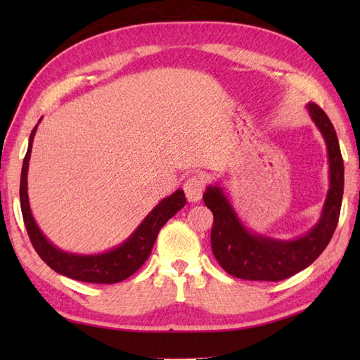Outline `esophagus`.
Segmentation results:
<instances>
[{"label": "esophagus", "mask_w": 360, "mask_h": 360, "mask_svg": "<svg viewBox=\"0 0 360 360\" xmlns=\"http://www.w3.org/2000/svg\"><path fill=\"white\" fill-rule=\"evenodd\" d=\"M205 187V179L200 174L190 176V178L184 182V193L190 202L200 201L204 193Z\"/></svg>", "instance_id": "1"}]
</instances>
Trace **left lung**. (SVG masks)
I'll list each match as a JSON object with an SVG mask.
<instances>
[{"label":"left lung","mask_w":360,"mask_h":360,"mask_svg":"<svg viewBox=\"0 0 360 360\" xmlns=\"http://www.w3.org/2000/svg\"><path fill=\"white\" fill-rule=\"evenodd\" d=\"M307 110L323 136L330 164V188L322 215L307 233L292 240H277L252 232L240 219L223 188L218 184L205 188L202 200L213 213V255L219 266L236 278L280 281L292 277L316 262L338 227L343 196V159L338 134L320 106L308 103Z\"/></svg>","instance_id":"left-lung-1"}]
</instances>
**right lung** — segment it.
<instances>
[{
  "label": "right lung",
  "mask_w": 360,
  "mask_h": 360,
  "mask_svg": "<svg viewBox=\"0 0 360 360\" xmlns=\"http://www.w3.org/2000/svg\"><path fill=\"white\" fill-rule=\"evenodd\" d=\"M40 120H38V124H40ZM38 124L29 136V147L25 160H22L20 181V202L22 219H25L27 235L34 249L37 250V254L40 255V258L51 267V269L62 275H66V277H70L72 280L112 285V283H119L122 280L131 277V275L145 263V259L150 257L153 244H155L156 236L160 229H162V226L186 205L187 200L184 190L178 188L170 196L164 198V200L143 218V221L137 226L136 231L116 248L102 252V254L89 255L72 254V252H65L62 249H58L43 235L40 227L35 223L29 205L27 170L30 151H32V142Z\"/></svg>",
  "instance_id": "right-lung-1"
}]
</instances>
